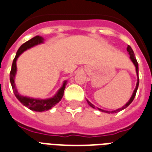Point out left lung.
I'll list each match as a JSON object with an SVG mask.
<instances>
[{
	"instance_id": "obj_1",
	"label": "left lung",
	"mask_w": 152,
	"mask_h": 152,
	"mask_svg": "<svg viewBox=\"0 0 152 152\" xmlns=\"http://www.w3.org/2000/svg\"><path fill=\"white\" fill-rule=\"evenodd\" d=\"M126 50H127V51L129 52V55H130V59H131V61L133 62L134 65V67H135V70H136V74H137V77H138V79H137V84H136V87L135 88H134V90L133 93H132V96H131V97L130 98V100L128 101V102L126 103V104H125L124 106H122V108H119V109H118V110H113V111H107V110H102V109H100V108H97V107H95V105L94 104H93L92 103H91L89 101H88L87 100V102L88 104L90 105L91 107L93 108V109H97L98 110L102 111V112H104V113H118V112H119V111L122 110H124V109H126V108L127 107V106H129V104L131 103V102H133V100L134 99V96H135L136 95V92H137V89H138V87H139V64H138V62H137V60H136V58L135 56H134V53L133 50H132V48H130V46L128 45L127 48H126Z\"/></svg>"
}]
</instances>
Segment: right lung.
<instances>
[{"mask_svg":"<svg viewBox=\"0 0 152 152\" xmlns=\"http://www.w3.org/2000/svg\"><path fill=\"white\" fill-rule=\"evenodd\" d=\"M44 42V39L41 37V36L37 35L35 37H34L31 39H30L29 41L26 42L25 43L19 48L18 50L17 51L16 56L13 59V64H12V68L10 71V83L13 88V93L14 95L16 96L19 102H21L23 105H25L26 107H27L30 109V110L36 111V112H43V111H47L48 110H50L52 107H54L57 103H59L61 101L62 97L64 96V93L65 86L67 85V80L64 81V84L62 85V87L59 88L58 92L56 93L55 96L52 97L48 99H39V98H32V97H29V96H22L20 95L19 93L17 90L16 85H15V76L17 73V59L19 56H21V54L24 52L25 50H26L27 49L33 48L36 45L41 44Z\"/></svg>","mask_w":152,"mask_h":152,"instance_id":"right-lung-1","label":"right lung"}]
</instances>
